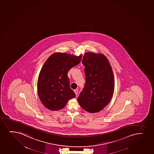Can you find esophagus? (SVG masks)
I'll use <instances>...</instances> for the list:
<instances>
[{"instance_id": "1", "label": "esophagus", "mask_w": 154, "mask_h": 154, "mask_svg": "<svg viewBox=\"0 0 154 154\" xmlns=\"http://www.w3.org/2000/svg\"><path fill=\"white\" fill-rule=\"evenodd\" d=\"M74 92L75 94L76 95H77L78 94V90L77 89H75V90H74Z\"/></svg>"}]
</instances>
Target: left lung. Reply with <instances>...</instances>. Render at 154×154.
I'll list each match as a JSON object with an SVG mask.
<instances>
[{
    "instance_id": "1",
    "label": "left lung",
    "mask_w": 154,
    "mask_h": 154,
    "mask_svg": "<svg viewBox=\"0 0 154 154\" xmlns=\"http://www.w3.org/2000/svg\"><path fill=\"white\" fill-rule=\"evenodd\" d=\"M82 63L85 67L86 83L78 98L82 108L96 113L109 104L113 96L114 75L107 58L102 53L86 52Z\"/></svg>"
}]
</instances>
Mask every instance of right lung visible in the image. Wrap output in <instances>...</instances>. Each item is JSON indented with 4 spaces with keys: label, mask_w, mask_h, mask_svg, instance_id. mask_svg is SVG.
Returning <instances> with one entry per match:
<instances>
[{
    "label": "right lung",
    "mask_w": 154,
    "mask_h": 154,
    "mask_svg": "<svg viewBox=\"0 0 154 154\" xmlns=\"http://www.w3.org/2000/svg\"><path fill=\"white\" fill-rule=\"evenodd\" d=\"M82 55L57 52L50 55L41 69L37 81V93L42 104L57 111L75 97L70 87L68 71L80 63Z\"/></svg>",
    "instance_id": "obj_1"
}]
</instances>
